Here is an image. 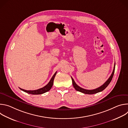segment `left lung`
<instances>
[{
	"instance_id": "left-lung-1",
	"label": "left lung",
	"mask_w": 128,
	"mask_h": 128,
	"mask_svg": "<svg viewBox=\"0 0 128 128\" xmlns=\"http://www.w3.org/2000/svg\"><path fill=\"white\" fill-rule=\"evenodd\" d=\"M115 66H116V63H114V70H113L112 74H111L110 77L107 80L103 85H102L101 86H100V87H99V88H95V89H94V90H86V89L83 88L79 86L78 84H76L74 82V80L72 78H71L73 86H74V88L76 90L79 91V92H82V93H84V94H90H90H94L100 92H101V91H102L103 90H104L108 86V84H110V82H111V81H112V79L113 76L114 75V70H115Z\"/></svg>"
}]
</instances>
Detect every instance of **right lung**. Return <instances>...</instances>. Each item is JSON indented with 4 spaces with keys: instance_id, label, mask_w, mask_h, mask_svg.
Returning <instances> with one entry per match:
<instances>
[{
    "instance_id": "1",
    "label": "right lung",
    "mask_w": 128,
    "mask_h": 128,
    "mask_svg": "<svg viewBox=\"0 0 128 128\" xmlns=\"http://www.w3.org/2000/svg\"><path fill=\"white\" fill-rule=\"evenodd\" d=\"M57 74V72H55V74H54V76H52V78L50 79V81L49 82L44 86L42 88H39L38 90H25L24 89H22L21 88H20V90H22L24 91V92L28 93V94H32V95H40V94H44L46 92H48V90H50V89L52 88V85H53V82H54V77H55L56 75Z\"/></svg>"
}]
</instances>
